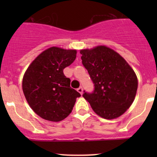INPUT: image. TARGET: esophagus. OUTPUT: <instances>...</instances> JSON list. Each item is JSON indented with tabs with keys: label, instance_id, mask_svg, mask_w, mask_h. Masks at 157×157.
Masks as SVG:
<instances>
[{
	"label": "esophagus",
	"instance_id": "esophagus-1",
	"mask_svg": "<svg viewBox=\"0 0 157 157\" xmlns=\"http://www.w3.org/2000/svg\"><path fill=\"white\" fill-rule=\"evenodd\" d=\"M77 92H78L79 93H80V95H82L83 94V88L81 87V86H80V87H79L78 89H77Z\"/></svg>",
	"mask_w": 157,
	"mask_h": 157
}]
</instances>
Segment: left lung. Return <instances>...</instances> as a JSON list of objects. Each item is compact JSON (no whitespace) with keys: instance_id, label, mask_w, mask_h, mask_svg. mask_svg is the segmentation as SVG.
<instances>
[{"instance_id":"obj_1","label":"left lung","mask_w":157,"mask_h":157,"mask_svg":"<svg viewBox=\"0 0 157 157\" xmlns=\"http://www.w3.org/2000/svg\"><path fill=\"white\" fill-rule=\"evenodd\" d=\"M80 52L95 86L93 93H84L83 96L99 116L105 119L118 118L135 98L138 84L135 72L118 52L105 45Z\"/></svg>"}]
</instances>
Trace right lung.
I'll list each match as a JSON object with an SVG mask.
<instances>
[{
    "label": "right lung",
    "instance_id": "add662e5",
    "mask_svg": "<svg viewBox=\"0 0 157 157\" xmlns=\"http://www.w3.org/2000/svg\"><path fill=\"white\" fill-rule=\"evenodd\" d=\"M77 57L76 49L51 47L39 54L26 69L23 91L30 108L43 119L62 121L72 112L80 94L70 86L63 70Z\"/></svg>",
    "mask_w": 157,
    "mask_h": 157
}]
</instances>
